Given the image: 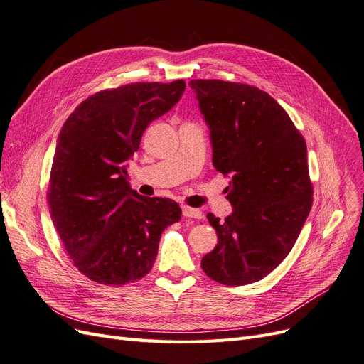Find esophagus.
<instances>
[{
    "label": "esophagus",
    "instance_id": "34e87169",
    "mask_svg": "<svg viewBox=\"0 0 364 364\" xmlns=\"http://www.w3.org/2000/svg\"><path fill=\"white\" fill-rule=\"evenodd\" d=\"M183 216L184 218H191V219H201L203 218V212L201 210H196V208H192V207H183Z\"/></svg>",
    "mask_w": 364,
    "mask_h": 364
}]
</instances>
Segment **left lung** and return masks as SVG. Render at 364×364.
Masks as SVG:
<instances>
[{
	"mask_svg": "<svg viewBox=\"0 0 364 364\" xmlns=\"http://www.w3.org/2000/svg\"><path fill=\"white\" fill-rule=\"evenodd\" d=\"M210 128L216 171L230 175L232 213L220 220L216 248L203 271L225 286L260 281L295 245L313 204L307 145L287 112L259 87L224 80H192Z\"/></svg>",
	"mask_w": 364,
	"mask_h": 364,
	"instance_id": "obj_1",
	"label": "left lung"
}]
</instances>
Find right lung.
Returning <instances> with one entry per match:
<instances>
[{
    "label": "right lung",
    "instance_id": "obj_1",
    "mask_svg": "<svg viewBox=\"0 0 364 364\" xmlns=\"http://www.w3.org/2000/svg\"><path fill=\"white\" fill-rule=\"evenodd\" d=\"M184 89L183 80L104 89L62 127L48 184L51 219L69 259L95 283L124 286L144 278L161 232L181 219L172 199L130 189L127 161L146 127L168 113Z\"/></svg>",
    "mask_w": 364,
    "mask_h": 364
}]
</instances>
